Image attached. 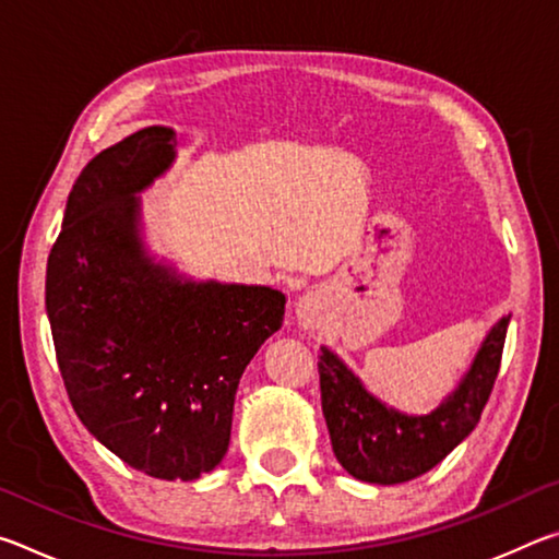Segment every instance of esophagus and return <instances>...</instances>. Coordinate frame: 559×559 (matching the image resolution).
I'll return each mask as SVG.
<instances>
[{
	"label": "esophagus",
	"mask_w": 559,
	"mask_h": 559,
	"mask_svg": "<svg viewBox=\"0 0 559 559\" xmlns=\"http://www.w3.org/2000/svg\"><path fill=\"white\" fill-rule=\"evenodd\" d=\"M296 318L302 328H318L320 298L316 293H306V296L296 302Z\"/></svg>",
	"instance_id": "obj_1"
}]
</instances>
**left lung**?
Here are the masks:
<instances>
[{
	"instance_id": "obj_1",
	"label": "left lung",
	"mask_w": 559,
	"mask_h": 559,
	"mask_svg": "<svg viewBox=\"0 0 559 559\" xmlns=\"http://www.w3.org/2000/svg\"><path fill=\"white\" fill-rule=\"evenodd\" d=\"M510 318H500L480 345L459 390L427 416L390 409L330 353L320 349V400L330 441L343 468L367 484H404L431 471L476 429L493 392Z\"/></svg>"
}]
</instances>
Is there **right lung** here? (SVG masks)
<instances>
[{
    "label": "right lung",
    "instance_id": "add662e5",
    "mask_svg": "<svg viewBox=\"0 0 559 559\" xmlns=\"http://www.w3.org/2000/svg\"><path fill=\"white\" fill-rule=\"evenodd\" d=\"M173 159L175 132L153 126L83 167L49 253L46 313L83 427L147 476L194 480L229 449L236 386L286 296L179 281L147 257L135 192Z\"/></svg>",
    "mask_w": 559,
    "mask_h": 559
}]
</instances>
